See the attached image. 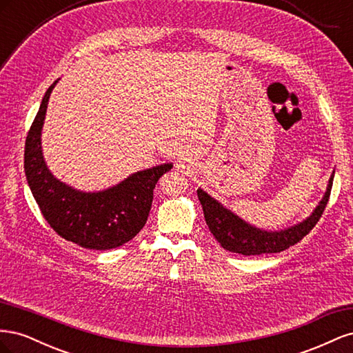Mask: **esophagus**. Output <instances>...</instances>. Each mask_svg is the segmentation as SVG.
I'll use <instances>...</instances> for the list:
<instances>
[{"label": "esophagus", "instance_id": "1", "mask_svg": "<svg viewBox=\"0 0 353 353\" xmlns=\"http://www.w3.org/2000/svg\"><path fill=\"white\" fill-rule=\"evenodd\" d=\"M175 168H176V170L178 172H184V174H188L190 170H191V162L190 160H187V159H179L178 162H176V165H175Z\"/></svg>", "mask_w": 353, "mask_h": 353}]
</instances>
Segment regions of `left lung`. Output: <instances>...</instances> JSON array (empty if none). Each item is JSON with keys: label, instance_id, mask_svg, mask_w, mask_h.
<instances>
[{"label": "left lung", "instance_id": "8db88e82", "mask_svg": "<svg viewBox=\"0 0 353 353\" xmlns=\"http://www.w3.org/2000/svg\"><path fill=\"white\" fill-rule=\"evenodd\" d=\"M333 179L334 170L330 175L323 199L319 200L311 215L302 222H297L292 227L279 231L262 230L245 222L236 213L223 206L221 201L208 194L205 190L199 188L197 196L201 203L208 227L213 234V237L216 239L223 249L244 256L280 253L290 248V245H294L297 241H301L316 225L328 201L330 191L331 187H333Z\"/></svg>", "mask_w": 353, "mask_h": 353}]
</instances>
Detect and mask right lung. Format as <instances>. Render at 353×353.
Returning a JSON list of instances; mask_svg holds the SVG:
<instances>
[{"label":"right lung","mask_w":353,"mask_h":353,"mask_svg":"<svg viewBox=\"0 0 353 353\" xmlns=\"http://www.w3.org/2000/svg\"><path fill=\"white\" fill-rule=\"evenodd\" d=\"M54 81L41 101L26 137L25 174L42 215L60 237L85 249L110 250L132 240L145 225L159 178L172 169L163 163L131 174L100 191H81L51 174L41 135Z\"/></svg>","instance_id":"1"}]
</instances>
